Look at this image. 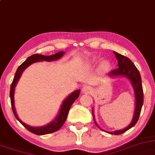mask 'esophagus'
<instances>
[{"mask_svg": "<svg viewBox=\"0 0 155 155\" xmlns=\"http://www.w3.org/2000/svg\"><path fill=\"white\" fill-rule=\"evenodd\" d=\"M82 91L85 93H89L92 91V87H89V86H84V87H83Z\"/></svg>", "mask_w": 155, "mask_h": 155, "instance_id": "34e87169", "label": "esophagus"}]
</instances>
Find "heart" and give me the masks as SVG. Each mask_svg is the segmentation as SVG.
Wrapping results in <instances>:
<instances>
[{"label": "heart", "instance_id": "b5f03b06", "mask_svg": "<svg viewBox=\"0 0 155 155\" xmlns=\"http://www.w3.org/2000/svg\"><path fill=\"white\" fill-rule=\"evenodd\" d=\"M92 62H96L97 58H93L92 60ZM109 67H110L109 61H102V63H101V68H102V69L106 70V69H107Z\"/></svg>", "mask_w": 155, "mask_h": 155}]
</instances>
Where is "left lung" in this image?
<instances>
[{"mask_svg":"<svg viewBox=\"0 0 155 155\" xmlns=\"http://www.w3.org/2000/svg\"><path fill=\"white\" fill-rule=\"evenodd\" d=\"M113 53L115 55L117 61H118V68H115V69L111 71L108 74V75L112 77H115V76H126L128 79L131 81L133 86V88L134 89V93H135V97H136V106H135V111H134V115L132 119L131 124H130L126 128H124L123 130H118V131H115L113 132H109L110 134H114V135H119L121 134L128 129L134 126V125L137 123L139 120V115H140L141 107H142L143 102V88L142 84H141V75L139 74V70L137 69V67L134 64L133 62L130 60L128 58L124 56V55H120L116 52H113ZM92 114L93 118L94 120V124L97 127V124H96L95 119H94V113H93L92 109ZM101 129V128H100Z\"/></svg>","mask_w":155,"mask_h":155,"instance_id":"1","label":"left lung"}]
</instances>
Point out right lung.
<instances>
[{
    "mask_svg": "<svg viewBox=\"0 0 155 155\" xmlns=\"http://www.w3.org/2000/svg\"><path fill=\"white\" fill-rule=\"evenodd\" d=\"M64 54V52L61 51L58 53L54 54V55H49V56H46V55H39V54H34V55L29 56L28 58L23 63H21L18 68L16 70V74H15L14 80H13L12 85H11V89H10V98H11V103H12V107L13 113L16 117V118L19 121L21 124L25 127L29 131L31 132V133L36 134V135H45V134H51L53 132L57 131L60 128L62 127L63 124L66 121L67 116H68V111H69L71 106L74 103V102L79 97L80 90L77 89V90L74 91L72 92L69 96L67 97L66 100L63 101L62 105L61 106V109H60L59 113L58 114L55 120L50 123L49 124L46 125V126H41V127H32V126H28L27 124H25L24 122L20 120L18 118L17 114L16 113V110H15L14 106V90L15 87H16V84H17L18 79H19L20 76H21L22 72L24 71L28 66H30L32 63L39 62V61H57L61 58Z\"/></svg>",
    "mask_w": 155,
    "mask_h": 155,
    "instance_id": "add662e5",
    "label": "right lung"
}]
</instances>
